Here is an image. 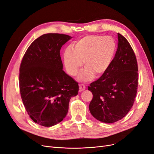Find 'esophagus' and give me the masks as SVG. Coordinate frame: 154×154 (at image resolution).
Here are the masks:
<instances>
[{
    "instance_id": "1",
    "label": "esophagus",
    "mask_w": 154,
    "mask_h": 154,
    "mask_svg": "<svg viewBox=\"0 0 154 154\" xmlns=\"http://www.w3.org/2000/svg\"><path fill=\"white\" fill-rule=\"evenodd\" d=\"M85 86L83 84H79V91L81 92L85 90Z\"/></svg>"
}]
</instances>
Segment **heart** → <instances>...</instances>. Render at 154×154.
<instances>
[{"label":"heart","instance_id":"b5f03b06","mask_svg":"<svg viewBox=\"0 0 154 154\" xmlns=\"http://www.w3.org/2000/svg\"><path fill=\"white\" fill-rule=\"evenodd\" d=\"M116 52V43L112 36L88 35L73 43L71 48L66 49L63 54L64 66L67 73L75 76L83 64L85 68L78 78L87 82L94 76H102L107 71Z\"/></svg>","mask_w":154,"mask_h":154}]
</instances>
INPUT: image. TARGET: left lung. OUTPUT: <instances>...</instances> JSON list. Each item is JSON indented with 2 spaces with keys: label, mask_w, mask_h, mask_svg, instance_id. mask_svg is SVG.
Segmentation results:
<instances>
[{
  "label": "left lung",
  "mask_w": 154,
  "mask_h": 154,
  "mask_svg": "<svg viewBox=\"0 0 154 154\" xmlns=\"http://www.w3.org/2000/svg\"><path fill=\"white\" fill-rule=\"evenodd\" d=\"M118 45L107 71L92 82L88 90L93 94L90 113L106 123L118 121L130 111L136 97L138 83V64L130 43L118 33Z\"/></svg>",
  "instance_id": "obj_1"
}]
</instances>
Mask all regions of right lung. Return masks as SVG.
Masks as SVG:
<instances>
[{
	"label": "right lung",
	"mask_w": 154,
	"mask_h": 154,
	"mask_svg": "<svg viewBox=\"0 0 154 154\" xmlns=\"http://www.w3.org/2000/svg\"><path fill=\"white\" fill-rule=\"evenodd\" d=\"M71 36L44 34L34 40L24 54L20 67V90L27 113L35 122L50 127L65 118L78 83L63 70L62 46Z\"/></svg>",
	"instance_id": "obj_1"
}]
</instances>
